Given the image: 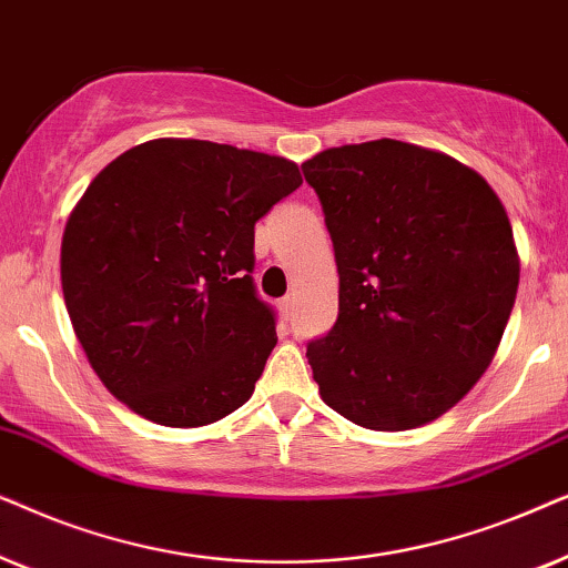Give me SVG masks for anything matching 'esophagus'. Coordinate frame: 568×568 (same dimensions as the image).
Here are the masks:
<instances>
[{
  "label": "esophagus",
  "mask_w": 568,
  "mask_h": 568,
  "mask_svg": "<svg viewBox=\"0 0 568 568\" xmlns=\"http://www.w3.org/2000/svg\"><path fill=\"white\" fill-rule=\"evenodd\" d=\"M277 308H280V314L285 316V320H291V316H293V298L285 296V298L277 304Z\"/></svg>",
  "instance_id": "1"
}]
</instances>
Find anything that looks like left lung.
I'll return each mask as SVG.
<instances>
[{"label":"left lung","instance_id":"left-lung-1","mask_svg":"<svg viewBox=\"0 0 568 568\" xmlns=\"http://www.w3.org/2000/svg\"><path fill=\"white\" fill-rule=\"evenodd\" d=\"M335 246L339 314L306 345L332 410L372 430L426 426L486 374L519 256L488 181L399 140L329 148L304 165Z\"/></svg>","mask_w":568,"mask_h":568}]
</instances>
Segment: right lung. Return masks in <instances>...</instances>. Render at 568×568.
<instances>
[{
	"label": "right lung",
	"mask_w": 568,
	"mask_h": 568,
	"mask_svg": "<svg viewBox=\"0 0 568 568\" xmlns=\"http://www.w3.org/2000/svg\"><path fill=\"white\" fill-rule=\"evenodd\" d=\"M301 186L285 158L150 140L111 161L62 239V291L98 379L142 418L207 426L252 397L277 343L254 223Z\"/></svg>",
	"instance_id": "add662e5"
}]
</instances>
